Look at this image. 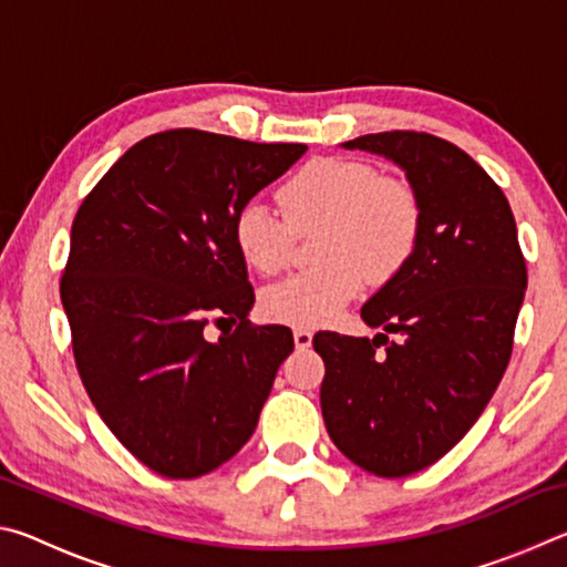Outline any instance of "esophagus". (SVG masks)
Returning a JSON list of instances; mask_svg holds the SVG:
<instances>
[{"label":"esophagus","mask_w":567,"mask_h":567,"mask_svg":"<svg viewBox=\"0 0 567 567\" xmlns=\"http://www.w3.org/2000/svg\"><path fill=\"white\" fill-rule=\"evenodd\" d=\"M292 338H295V348L297 350H305V348H310V344H312V332L307 330V328H295L292 330Z\"/></svg>","instance_id":"34e87169"}]
</instances>
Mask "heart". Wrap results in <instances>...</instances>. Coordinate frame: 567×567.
<instances>
[{"label":"heart","mask_w":567,"mask_h":567,"mask_svg":"<svg viewBox=\"0 0 567 567\" xmlns=\"http://www.w3.org/2000/svg\"><path fill=\"white\" fill-rule=\"evenodd\" d=\"M282 215L262 199L237 209L233 239L249 270L275 275L290 260L292 229L320 227L315 257L322 265L270 285L262 292L265 318L315 328L332 320L358 297L368 275L385 282L415 252L422 209L405 182L354 159H315L277 192Z\"/></svg>","instance_id":"1"}]
</instances>
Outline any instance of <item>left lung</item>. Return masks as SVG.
<instances>
[{
  "label": "left lung",
  "mask_w": 567,
  "mask_h": 567,
  "mask_svg": "<svg viewBox=\"0 0 567 567\" xmlns=\"http://www.w3.org/2000/svg\"><path fill=\"white\" fill-rule=\"evenodd\" d=\"M342 147L405 172L422 229L402 270L362 305V320L382 332L312 338L324 360L322 417L354 465L405 477L453 450L501 385L527 287L525 260L503 189L460 147L400 130Z\"/></svg>",
  "instance_id": "8db88e82"
}]
</instances>
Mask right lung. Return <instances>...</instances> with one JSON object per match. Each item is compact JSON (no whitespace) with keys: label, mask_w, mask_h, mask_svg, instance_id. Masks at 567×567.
<instances>
[{"label":"right lung","mask_w":567,"mask_h":567,"mask_svg":"<svg viewBox=\"0 0 567 567\" xmlns=\"http://www.w3.org/2000/svg\"><path fill=\"white\" fill-rule=\"evenodd\" d=\"M307 145H257L199 130L130 147L76 209L60 295L80 378L114 437L150 470L199 477L257 427L290 328L255 305L233 223ZM209 317L239 319L217 343Z\"/></svg>","instance_id":"1"}]
</instances>
